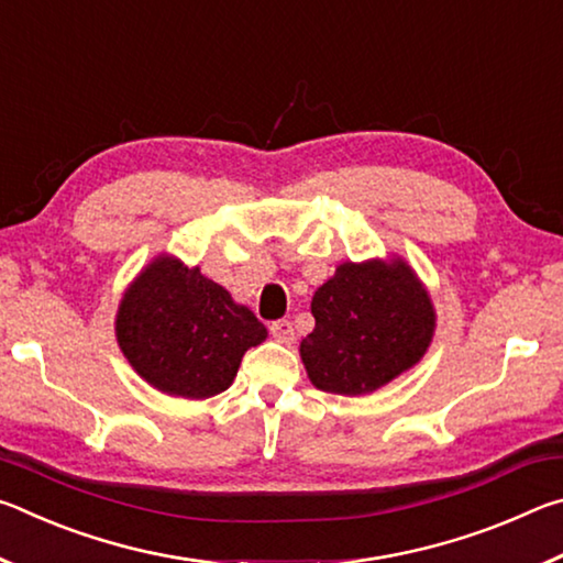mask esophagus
Listing matches in <instances>:
<instances>
[{"label": "esophagus", "instance_id": "34e87169", "mask_svg": "<svg viewBox=\"0 0 563 563\" xmlns=\"http://www.w3.org/2000/svg\"><path fill=\"white\" fill-rule=\"evenodd\" d=\"M271 335L278 342H292L295 332H292V322L290 320H275L271 322Z\"/></svg>", "mask_w": 563, "mask_h": 563}]
</instances>
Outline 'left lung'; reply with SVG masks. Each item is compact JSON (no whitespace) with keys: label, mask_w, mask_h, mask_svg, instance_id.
<instances>
[{"label":"left lung","mask_w":563,"mask_h":563,"mask_svg":"<svg viewBox=\"0 0 563 563\" xmlns=\"http://www.w3.org/2000/svg\"><path fill=\"white\" fill-rule=\"evenodd\" d=\"M316 330L300 342L310 383L365 395L424 355L434 330L430 295L405 263H342L312 298Z\"/></svg>","instance_id":"8db88e82"}]
</instances>
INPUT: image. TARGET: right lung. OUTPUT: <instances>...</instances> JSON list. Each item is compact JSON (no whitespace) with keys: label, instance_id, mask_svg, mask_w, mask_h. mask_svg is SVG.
I'll return each instance as SVG.
<instances>
[{"label":"right lung","instance_id":"1","mask_svg":"<svg viewBox=\"0 0 563 563\" xmlns=\"http://www.w3.org/2000/svg\"><path fill=\"white\" fill-rule=\"evenodd\" d=\"M263 322L198 268L158 258L123 295L117 338L133 369L161 393L206 399L231 387Z\"/></svg>","mask_w":563,"mask_h":563}]
</instances>
